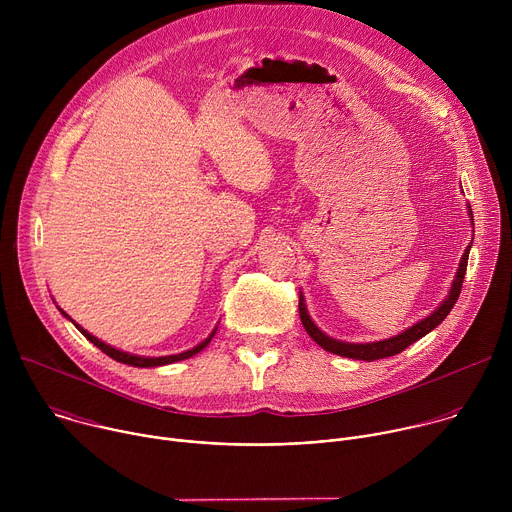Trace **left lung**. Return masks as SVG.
I'll use <instances>...</instances> for the list:
<instances>
[{"label": "left lung", "instance_id": "left-lung-1", "mask_svg": "<svg viewBox=\"0 0 512 512\" xmlns=\"http://www.w3.org/2000/svg\"><path fill=\"white\" fill-rule=\"evenodd\" d=\"M468 214H470V223L474 225V216H472V208L468 204ZM470 247L472 243L466 247L462 259H460V265H458V271L454 275V281H452V287L448 291L446 300L437 306L429 316H425L423 320H419L417 324L409 326L407 330H403L401 334H395L391 338H385V340H375V342H344V340H336L332 336H328L326 332H322L314 320L310 318L308 314V308H306V300L302 296L300 291V318H302V324L306 328V332L310 334V338L320 344L324 350L332 352V354H338V356H346V358H354V360H367V362H373V360H379V358H387V356H395L399 352H403L409 344L417 342L419 338H423L425 334H429L433 328L440 326L446 316L452 312L456 300L460 298V291H462V281H464V275H466V265H468V255H470Z\"/></svg>", "mask_w": 512, "mask_h": 512}]
</instances>
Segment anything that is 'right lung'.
Masks as SVG:
<instances>
[{"instance_id":"right-lung-1","label":"right lung","mask_w":512,"mask_h":512,"mask_svg":"<svg viewBox=\"0 0 512 512\" xmlns=\"http://www.w3.org/2000/svg\"><path fill=\"white\" fill-rule=\"evenodd\" d=\"M60 310V314L66 318V320H70L72 324H75L79 330H81V334H85V338L87 340H91L97 348H101L107 356H111L113 360H117V362H123V364H129V367H139V369H152V367H162V364H172V362H178V360H184V358H190V356H194V354H198L200 350H204L206 346H208V342L214 338V334H216V328L218 326H214V330L202 340V342H198L194 348H190V350H184V352H178V354H168V356H139V354H131V352H125V350H119V348H115V346H109L107 342H103V340H99L97 336H93L91 332H87L83 326H79L75 320H72L62 308H58Z\"/></svg>"}]
</instances>
